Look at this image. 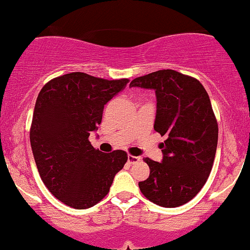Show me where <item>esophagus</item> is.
I'll return each instance as SVG.
<instances>
[{"instance_id":"1","label":"esophagus","mask_w":250,"mask_h":250,"mask_svg":"<svg viewBox=\"0 0 250 250\" xmlns=\"http://www.w3.org/2000/svg\"><path fill=\"white\" fill-rule=\"evenodd\" d=\"M140 159H141L140 157L132 156V154H129V156H128V163L131 164V165H134V164L140 162Z\"/></svg>"}]
</instances>
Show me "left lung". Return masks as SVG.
I'll use <instances>...</instances> for the list:
<instances>
[{"label": "left lung", "mask_w": 250, "mask_h": 250, "mask_svg": "<svg viewBox=\"0 0 250 250\" xmlns=\"http://www.w3.org/2000/svg\"><path fill=\"white\" fill-rule=\"evenodd\" d=\"M130 86L156 91L154 130L167 137L162 163L144 159L150 175L138 182L141 192L164 208L186 204L203 188L216 156L218 123L209 94L200 81L172 69L135 78Z\"/></svg>", "instance_id": "8db88e82"}]
</instances>
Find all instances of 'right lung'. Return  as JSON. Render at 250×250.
Instances as JSON below:
<instances>
[{
  "mask_svg": "<svg viewBox=\"0 0 250 250\" xmlns=\"http://www.w3.org/2000/svg\"><path fill=\"white\" fill-rule=\"evenodd\" d=\"M129 83L85 72L53 78L37 98L30 141L38 172L58 200L87 209L108 194L128 160L125 151L103 153L88 141L102 123L104 106Z\"/></svg>",
  "mask_w": 250,
  "mask_h": 250,
  "instance_id": "add662e5",
  "label": "right lung"
}]
</instances>
